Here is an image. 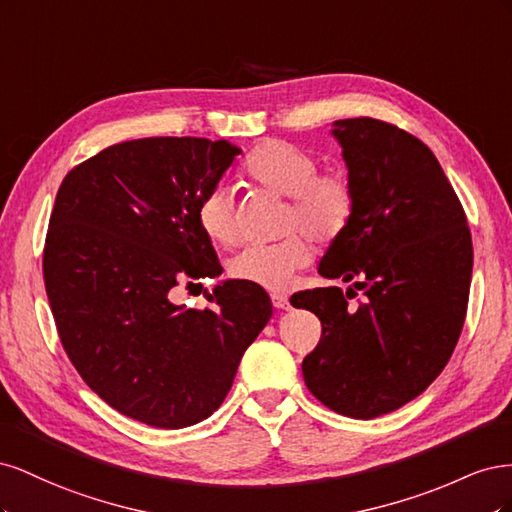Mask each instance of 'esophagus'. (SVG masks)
Returning a JSON list of instances; mask_svg holds the SVG:
<instances>
[{
  "mask_svg": "<svg viewBox=\"0 0 512 512\" xmlns=\"http://www.w3.org/2000/svg\"><path fill=\"white\" fill-rule=\"evenodd\" d=\"M271 301H273V307H277V309H288L290 307V301H288V297L286 294H271Z\"/></svg>",
  "mask_w": 512,
  "mask_h": 512,
  "instance_id": "esophagus-1",
  "label": "esophagus"
}]
</instances>
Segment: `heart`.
<instances>
[{"label": "heart", "instance_id": "1", "mask_svg": "<svg viewBox=\"0 0 512 512\" xmlns=\"http://www.w3.org/2000/svg\"><path fill=\"white\" fill-rule=\"evenodd\" d=\"M247 173L265 188L288 196L286 228H301L309 237L327 243L342 235L354 209L350 179L329 170L318 173V162L286 141H267L252 149L247 158ZM200 230L220 245L239 239L235 200L228 185H215L196 209ZM303 232H290L273 243H252L230 260L235 280L260 288H286L292 275L312 260V243Z\"/></svg>", "mask_w": 512, "mask_h": 512}]
</instances>
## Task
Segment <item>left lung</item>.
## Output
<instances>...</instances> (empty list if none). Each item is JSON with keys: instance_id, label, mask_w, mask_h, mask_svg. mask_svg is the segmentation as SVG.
<instances>
[{"instance_id": "8db88e82", "label": "left lung", "mask_w": 512, "mask_h": 512, "mask_svg": "<svg viewBox=\"0 0 512 512\" xmlns=\"http://www.w3.org/2000/svg\"><path fill=\"white\" fill-rule=\"evenodd\" d=\"M331 134L354 209L318 273L354 282L366 299L350 306L351 286L346 294L329 286L292 294L290 303L322 322L320 344L303 359L307 389L367 421L421 395L451 359L468 307L472 237L425 143L371 117L333 121Z\"/></svg>"}]
</instances>
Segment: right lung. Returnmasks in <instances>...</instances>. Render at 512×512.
Masks as SVG:
<instances>
[{
	"label": "right lung",
	"instance_id": "right-lung-1",
	"mask_svg": "<svg viewBox=\"0 0 512 512\" xmlns=\"http://www.w3.org/2000/svg\"><path fill=\"white\" fill-rule=\"evenodd\" d=\"M239 153L224 138H136L59 185L42 267L61 344L89 389L134 421H205L273 314L269 294L241 280H222L207 309L173 303L175 286L222 275L196 209Z\"/></svg>",
	"mask_w": 512,
	"mask_h": 512
}]
</instances>
